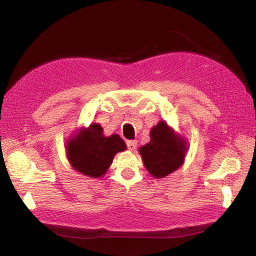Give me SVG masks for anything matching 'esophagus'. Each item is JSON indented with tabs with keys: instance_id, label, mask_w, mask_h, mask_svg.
I'll list each match as a JSON object with an SVG mask.
<instances>
[{
	"instance_id": "1",
	"label": "esophagus",
	"mask_w": 256,
	"mask_h": 256,
	"mask_svg": "<svg viewBox=\"0 0 256 256\" xmlns=\"http://www.w3.org/2000/svg\"><path fill=\"white\" fill-rule=\"evenodd\" d=\"M126 145H128V148L130 150H134L135 148H136L138 143H136V140H128Z\"/></svg>"
}]
</instances>
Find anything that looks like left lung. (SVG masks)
<instances>
[{"instance_id": "obj_1", "label": "left lung", "mask_w": 256, "mask_h": 256, "mask_svg": "<svg viewBox=\"0 0 256 256\" xmlns=\"http://www.w3.org/2000/svg\"><path fill=\"white\" fill-rule=\"evenodd\" d=\"M188 150L187 140L166 121L150 130V140L138 150L144 166L154 178H164L182 167Z\"/></svg>"}]
</instances>
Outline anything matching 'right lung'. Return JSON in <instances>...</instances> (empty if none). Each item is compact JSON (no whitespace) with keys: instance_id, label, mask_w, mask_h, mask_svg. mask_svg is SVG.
<instances>
[{"instance_id":"right-lung-1","label":"right lung","mask_w":256,"mask_h":256,"mask_svg":"<svg viewBox=\"0 0 256 256\" xmlns=\"http://www.w3.org/2000/svg\"><path fill=\"white\" fill-rule=\"evenodd\" d=\"M126 150V144L118 134L103 135L99 123L81 128L66 142V156L74 170L91 178L106 175L118 152Z\"/></svg>"}]
</instances>
